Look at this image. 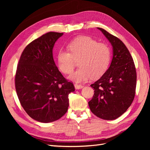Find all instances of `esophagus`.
<instances>
[{
	"instance_id": "1",
	"label": "esophagus",
	"mask_w": 150,
	"mask_h": 150,
	"mask_svg": "<svg viewBox=\"0 0 150 150\" xmlns=\"http://www.w3.org/2000/svg\"><path fill=\"white\" fill-rule=\"evenodd\" d=\"M74 87L76 89H82L84 86L81 84H74Z\"/></svg>"
}]
</instances>
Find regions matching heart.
I'll list each match as a JSON object with an SVG mask.
<instances>
[{
	"label": "heart",
	"instance_id": "heart-1",
	"mask_svg": "<svg viewBox=\"0 0 150 150\" xmlns=\"http://www.w3.org/2000/svg\"><path fill=\"white\" fill-rule=\"evenodd\" d=\"M69 50L61 49L57 52V62L59 70L69 74L74 69L76 60H79V69L69 78L76 82H85L92 78L102 76L110 66L111 50L108 44L98 42L88 36H82L68 45Z\"/></svg>",
	"mask_w": 150,
	"mask_h": 150
}]
</instances>
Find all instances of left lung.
<instances>
[{
    "instance_id": "1",
    "label": "left lung",
    "mask_w": 150,
    "mask_h": 150,
    "mask_svg": "<svg viewBox=\"0 0 150 150\" xmlns=\"http://www.w3.org/2000/svg\"><path fill=\"white\" fill-rule=\"evenodd\" d=\"M111 44L113 56L110 67L91 86L94 90L88 102L91 111L99 118L113 120L126 111L132 103L137 85V71L128 48L121 40L98 28Z\"/></svg>"
}]
</instances>
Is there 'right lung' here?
<instances>
[{"mask_svg": "<svg viewBox=\"0 0 150 150\" xmlns=\"http://www.w3.org/2000/svg\"><path fill=\"white\" fill-rule=\"evenodd\" d=\"M63 33L49 32L29 44L22 52L15 76L18 98L32 118L41 122L56 121L69 107L68 95L74 86L54 62L52 49Z\"/></svg>", "mask_w": 150, "mask_h": 150, "instance_id": "right-lung-1", "label": "right lung"}]
</instances>
